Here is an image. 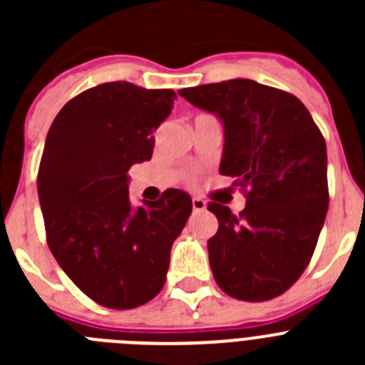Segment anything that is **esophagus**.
Returning a JSON list of instances; mask_svg holds the SVG:
<instances>
[{
  "instance_id": "esophagus-1",
  "label": "esophagus",
  "mask_w": 365,
  "mask_h": 365,
  "mask_svg": "<svg viewBox=\"0 0 365 365\" xmlns=\"http://www.w3.org/2000/svg\"><path fill=\"white\" fill-rule=\"evenodd\" d=\"M192 208H193V212H202V210H206V202L202 201L201 197H193Z\"/></svg>"
}]
</instances>
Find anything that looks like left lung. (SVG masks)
Wrapping results in <instances>:
<instances>
[{"instance_id":"obj_1","label":"left lung","mask_w":365,"mask_h":365,"mask_svg":"<svg viewBox=\"0 0 365 365\" xmlns=\"http://www.w3.org/2000/svg\"><path fill=\"white\" fill-rule=\"evenodd\" d=\"M225 125L219 172L234 177L247 206L234 215L208 202L219 228L208 240L217 285L243 302H267L307 269L329 206L327 148L311 113L291 93L254 80L180 89Z\"/></svg>"}]
</instances>
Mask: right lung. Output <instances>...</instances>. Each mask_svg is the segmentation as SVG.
Segmentation results:
<instances>
[{
  "label": "right lung",
  "instance_id": "right-lung-1",
  "mask_svg": "<svg viewBox=\"0 0 365 365\" xmlns=\"http://www.w3.org/2000/svg\"><path fill=\"white\" fill-rule=\"evenodd\" d=\"M173 98L172 89L100 83L71 98L45 138L36 185L47 243L74 285L108 309H135L163 291L192 214L180 190L137 210L128 193V170L151 159Z\"/></svg>",
  "mask_w": 365,
  "mask_h": 365
}]
</instances>
